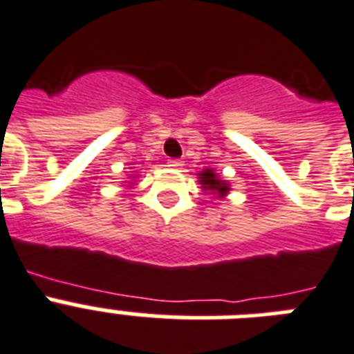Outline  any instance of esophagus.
Listing matches in <instances>:
<instances>
[{
  "label": "esophagus",
  "instance_id": "34e87169",
  "mask_svg": "<svg viewBox=\"0 0 354 354\" xmlns=\"http://www.w3.org/2000/svg\"><path fill=\"white\" fill-rule=\"evenodd\" d=\"M169 167L182 169L183 167V162H182V160H169Z\"/></svg>",
  "mask_w": 354,
  "mask_h": 354
}]
</instances>
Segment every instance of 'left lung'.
<instances>
[{
	"label": "left lung",
	"instance_id": "8db88e82",
	"mask_svg": "<svg viewBox=\"0 0 354 354\" xmlns=\"http://www.w3.org/2000/svg\"><path fill=\"white\" fill-rule=\"evenodd\" d=\"M196 176L198 183L202 185V189L207 194H214V196L218 198H225L227 194H229V191H231L229 182L218 176V172L214 171V169H203V171L198 172Z\"/></svg>",
	"mask_w": 354,
	"mask_h": 354
}]
</instances>
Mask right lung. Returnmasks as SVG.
<instances>
[{"label":"right lung","instance_id":"1","mask_svg":"<svg viewBox=\"0 0 354 354\" xmlns=\"http://www.w3.org/2000/svg\"><path fill=\"white\" fill-rule=\"evenodd\" d=\"M132 174H134V176H129V180H125V182H123L127 187L134 185V180H136V178H138V171H134V172H132Z\"/></svg>","mask_w":354,"mask_h":354}]
</instances>
